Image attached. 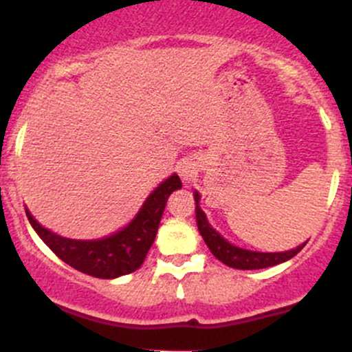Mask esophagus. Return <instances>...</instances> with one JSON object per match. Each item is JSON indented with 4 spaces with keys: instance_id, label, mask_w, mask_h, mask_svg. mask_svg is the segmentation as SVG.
<instances>
[{
    "instance_id": "1",
    "label": "esophagus",
    "mask_w": 352,
    "mask_h": 352,
    "mask_svg": "<svg viewBox=\"0 0 352 352\" xmlns=\"http://www.w3.org/2000/svg\"><path fill=\"white\" fill-rule=\"evenodd\" d=\"M177 172H179V175L182 177V180H186V182H192L197 175L196 163L190 162V160H182V162L179 163V166H177Z\"/></svg>"
}]
</instances>
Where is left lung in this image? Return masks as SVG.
<instances>
[{
    "label": "left lung",
    "instance_id": "1",
    "mask_svg": "<svg viewBox=\"0 0 352 352\" xmlns=\"http://www.w3.org/2000/svg\"><path fill=\"white\" fill-rule=\"evenodd\" d=\"M194 199H196V221L197 228L201 236L204 239L206 245L211 250V254L214 255L218 261H221L223 264H226L228 267L233 269H242V271H252V269H264L271 267V265L281 264V262L289 261L293 258L301 248L307 245V242L301 243L300 247L293 248V250L287 252H252L245 250V248L232 245L228 240L223 239L214 228L208 223L204 211L199 208V196L197 190H194Z\"/></svg>",
    "mask_w": 352,
    "mask_h": 352
}]
</instances>
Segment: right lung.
<instances>
[{"instance_id": "right-lung-1", "label": "right lung", "mask_w": 352, "mask_h": 352, "mask_svg": "<svg viewBox=\"0 0 352 352\" xmlns=\"http://www.w3.org/2000/svg\"><path fill=\"white\" fill-rule=\"evenodd\" d=\"M180 187L182 182L179 175H170L146 197L138 214L124 228L105 239H65L38 225L28 211L27 218L42 242L67 265L94 278L113 279L131 274L141 267L148 250L155 242L166 199Z\"/></svg>"}]
</instances>
